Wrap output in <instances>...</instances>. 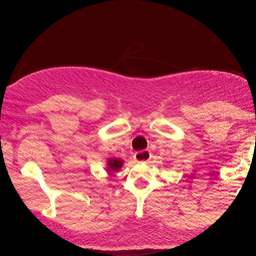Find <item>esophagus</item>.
Segmentation results:
<instances>
[{
  "instance_id": "esophagus-1",
  "label": "esophagus",
  "mask_w": 256,
  "mask_h": 256,
  "mask_svg": "<svg viewBox=\"0 0 256 256\" xmlns=\"http://www.w3.org/2000/svg\"><path fill=\"white\" fill-rule=\"evenodd\" d=\"M134 158L136 161H149L152 158V154L149 150H142V152H134Z\"/></svg>"
}]
</instances>
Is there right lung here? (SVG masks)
Segmentation results:
<instances>
[{
    "label": "right lung",
    "mask_w": 256,
    "mask_h": 256,
    "mask_svg": "<svg viewBox=\"0 0 256 256\" xmlns=\"http://www.w3.org/2000/svg\"><path fill=\"white\" fill-rule=\"evenodd\" d=\"M124 165V161L119 158H110L106 161V171L108 172V174L113 176V173L118 172Z\"/></svg>",
    "instance_id": "obj_1"
}]
</instances>
